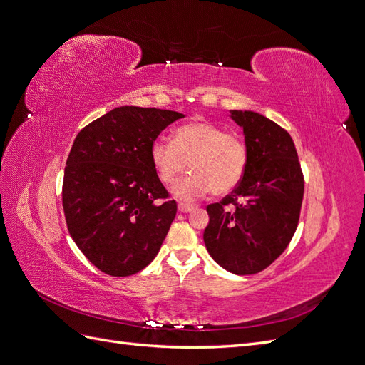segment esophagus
I'll return each mask as SVG.
<instances>
[{"instance_id":"34e87169","label":"esophagus","mask_w":365,"mask_h":365,"mask_svg":"<svg viewBox=\"0 0 365 365\" xmlns=\"http://www.w3.org/2000/svg\"><path fill=\"white\" fill-rule=\"evenodd\" d=\"M196 208V205H192V203H185V202H180L179 203V211L180 213H188V211Z\"/></svg>"}]
</instances>
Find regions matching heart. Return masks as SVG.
Segmentation results:
<instances>
[{"label":"heart","mask_w":365,"mask_h":365,"mask_svg":"<svg viewBox=\"0 0 365 365\" xmlns=\"http://www.w3.org/2000/svg\"><path fill=\"white\" fill-rule=\"evenodd\" d=\"M150 162L158 180L171 186L186 171L188 177L175 185L174 196L191 200L213 192L225 196L238 186L249 165V148L240 135L208 121L177 127L173 143L158 138L150 144Z\"/></svg>","instance_id":"b5f03b06"}]
</instances>
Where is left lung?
I'll return each instance as SVG.
<instances>
[{"label":"left lung","instance_id":"8db88e82","mask_svg":"<svg viewBox=\"0 0 365 365\" xmlns=\"http://www.w3.org/2000/svg\"><path fill=\"white\" fill-rule=\"evenodd\" d=\"M244 130L249 165L241 183L207 207V250L236 275L264 270L282 255L297 230L304 180L291 135L255 112L233 110Z\"/></svg>","mask_w":365,"mask_h":365}]
</instances>
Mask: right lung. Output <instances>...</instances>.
<instances>
[{
	"instance_id": "1",
	"label": "right lung",
	"mask_w": 365,
	"mask_h": 365,
	"mask_svg": "<svg viewBox=\"0 0 365 365\" xmlns=\"http://www.w3.org/2000/svg\"><path fill=\"white\" fill-rule=\"evenodd\" d=\"M183 116L124 106L76 137L63 174V213L73 241L101 272L137 274L162 247L177 203L152 166L150 144Z\"/></svg>"
}]
</instances>
